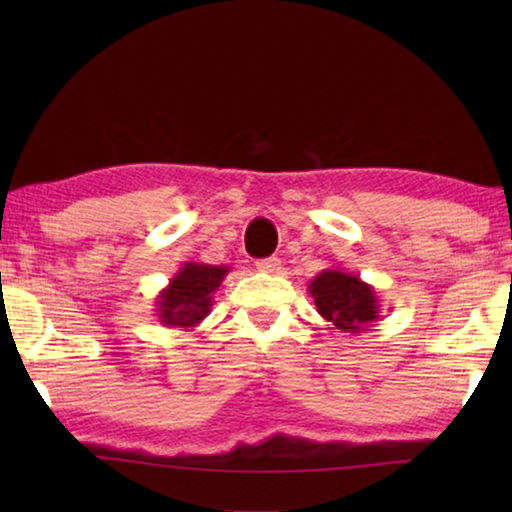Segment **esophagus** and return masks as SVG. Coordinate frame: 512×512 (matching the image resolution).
I'll list each match as a JSON object with an SVG mask.
<instances>
[{"label":"esophagus","instance_id":"esophagus-1","mask_svg":"<svg viewBox=\"0 0 512 512\" xmlns=\"http://www.w3.org/2000/svg\"><path fill=\"white\" fill-rule=\"evenodd\" d=\"M259 271L262 273H277L280 271V266H282V262L277 257H266V259H259V262L255 264Z\"/></svg>","mask_w":512,"mask_h":512}]
</instances>
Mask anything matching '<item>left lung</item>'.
I'll return each mask as SVG.
<instances>
[{
    "mask_svg": "<svg viewBox=\"0 0 512 512\" xmlns=\"http://www.w3.org/2000/svg\"><path fill=\"white\" fill-rule=\"evenodd\" d=\"M318 314L343 332L361 334L379 318V298L372 284L345 268H325L309 282Z\"/></svg>",
    "mask_w": 512,
    "mask_h": 512,
    "instance_id": "obj_1",
    "label": "left lung"
}]
</instances>
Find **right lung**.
<instances>
[{"mask_svg":"<svg viewBox=\"0 0 512 512\" xmlns=\"http://www.w3.org/2000/svg\"><path fill=\"white\" fill-rule=\"evenodd\" d=\"M228 273L230 266L185 262L155 298V316L164 327H180L185 332L198 327L210 316L214 293Z\"/></svg>","mask_w":512,"mask_h":512,"instance_id":"1","label":"right lung"}]
</instances>
